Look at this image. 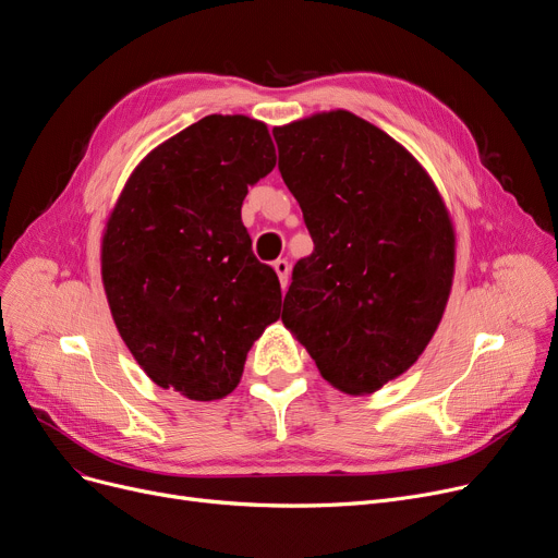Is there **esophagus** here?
Masks as SVG:
<instances>
[{
  "label": "esophagus",
  "instance_id": "obj_1",
  "mask_svg": "<svg viewBox=\"0 0 558 558\" xmlns=\"http://www.w3.org/2000/svg\"><path fill=\"white\" fill-rule=\"evenodd\" d=\"M274 269H276L278 278H280L282 289H287V282H289V262L287 259H276L274 262Z\"/></svg>",
  "mask_w": 558,
  "mask_h": 558
}]
</instances>
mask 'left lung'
Returning <instances> with one entry per match:
<instances>
[{"instance_id":"obj_1","label":"left lung","mask_w":558,"mask_h":558,"mask_svg":"<svg viewBox=\"0 0 558 558\" xmlns=\"http://www.w3.org/2000/svg\"><path fill=\"white\" fill-rule=\"evenodd\" d=\"M274 138L314 241L292 271L282 324L328 383L374 392L413 365L442 319L449 214L413 155L349 111L276 128Z\"/></svg>"}]
</instances>
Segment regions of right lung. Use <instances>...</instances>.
Returning <instances> with one entry per match:
<instances>
[{
	"instance_id": "obj_1",
	"label": "right lung",
	"mask_w": 558,
	"mask_h": 558,
	"mask_svg": "<svg viewBox=\"0 0 558 558\" xmlns=\"http://www.w3.org/2000/svg\"><path fill=\"white\" fill-rule=\"evenodd\" d=\"M274 166L264 123L214 113L161 143L120 193L102 239L105 292L120 337L163 390L230 395L280 317V280L241 223L248 186Z\"/></svg>"
}]
</instances>
